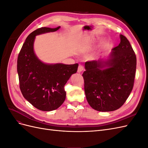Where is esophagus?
<instances>
[{
	"mask_svg": "<svg viewBox=\"0 0 148 148\" xmlns=\"http://www.w3.org/2000/svg\"><path fill=\"white\" fill-rule=\"evenodd\" d=\"M83 70H84L83 66L82 65H79L78 66V73H82V71H83Z\"/></svg>",
	"mask_w": 148,
	"mask_h": 148,
	"instance_id": "esophagus-1",
	"label": "esophagus"
}]
</instances>
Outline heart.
<instances>
[{"mask_svg":"<svg viewBox=\"0 0 148 148\" xmlns=\"http://www.w3.org/2000/svg\"><path fill=\"white\" fill-rule=\"evenodd\" d=\"M90 59H92V60L94 59H95V56H91L90 57Z\"/></svg>","mask_w":148,"mask_h":148,"instance_id":"1","label":"heart"}]
</instances>
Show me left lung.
Listing matches in <instances>:
<instances>
[{
	"label": "left lung",
	"mask_w": 148,
	"mask_h": 148,
	"mask_svg": "<svg viewBox=\"0 0 148 148\" xmlns=\"http://www.w3.org/2000/svg\"><path fill=\"white\" fill-rule=\"evenodd\" d=\"M120 42L110 54L98 60L86 62L83 73L88 104L100 112L119 109L131 93L135 80L136 57L127 38L120 35Z\"/></svg>",
	"instance_id": "8db88e82"
}]
</instances>
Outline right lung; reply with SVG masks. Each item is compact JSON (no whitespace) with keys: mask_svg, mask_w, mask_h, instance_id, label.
Masks as SVG:
<instances>
[{"mask_svg":"<svg viewBox=\"0 0 148 148\" xmlns=\"http://www.w3.org/2000/svg\"><path fill=\"white\" fill-rule=\"evenodd\" d=\"M60 28L43 27L34 31L26 39L18 57L17 72L22 95L40 110L52 111L63 104L66 97L65 84L78 70V64L44 63L34 52L37 35L54 32Z\"/></svg>","mask_w":148,"mask_h":148,"instance_id":"right-lung-1","label":"right lung"}]
</instances>
